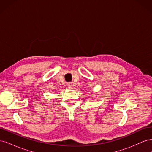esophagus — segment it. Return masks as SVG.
Masks as SVG:
<instances>
[{"label": "esophagus", "mask_w": 152, "mask_h": 152, "mask_svg": "<svg viewBox=\"0 0 152 152\" xmlns=\"http://www.w3.org/2000/svg\"><path fill=\"white\" fill-rule=\"evenodd\" d=\"M72 86V84L70 83V82H68V83L67 84V87H68V88H71Z\"/></svg>", "instance_id": "34e87169"}]
</instances>
